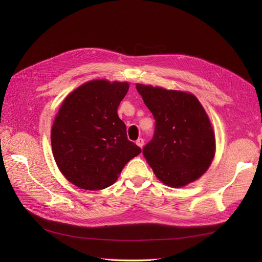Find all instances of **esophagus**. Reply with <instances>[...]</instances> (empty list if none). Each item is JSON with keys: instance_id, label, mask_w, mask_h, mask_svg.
Returning a JSON list of instances; mask_svg holds the SVG:
<instances>
[{"instance_id": "34e87169", "label": "esophagus", "mask_w": 262, "mask_h": 262, "mask_svg": "<svg viewBox=\"0 0 262 262\" xmlns=\"http://www.w3.org/2000/svg\"><path fill=\"white\" fill-rule=\"evenodd\" d=\"M136 143H137L138 146H140L142 148V147H143V145H144V140L143 139H138Z\"/></svg>"}]
</instances>
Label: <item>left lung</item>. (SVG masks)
I'll list each match as a JSON object with an SVG mask.
<instances>
[{
  "mask_svg": "<svg viewBox=\"0 0 262 262\" xmlns=\"http://www.w3.org/2000/svg\"><path fill=\"white\" fill-rule=\"evenodd\" d=\"M155 119L153 139L143 155L165 185L182 187L207 171L215 152V137L203 107L192 94L137 84Z\"/></svg>",
  "mask_w": 262,
  "mask_h": 262,
  "instance_id": "left-lung-1",
  "label": "left lung"
}]
</instances>
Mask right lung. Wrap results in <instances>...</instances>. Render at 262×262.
Returning a JSON list of instances; mask_svg holds the SVG:
<instances>
[{
    "label": "right lung",
    "mask_w": 262,
    "mask_h": 262,
    "mask_svg": "<svg viewBox=\"0 0 262 262\" xmlns=\"http://www.w3.org/2000/svg\"><path fill=\"white\" fill-rule=\"evenodd\" d=\"M129 84L91 81L63 101L51 130L54 161L73 185L86 190L112 186L141 148L126 138L117 110Z\"/></svg>",
    "instance_id": "obj_1"
}]
</instances>
